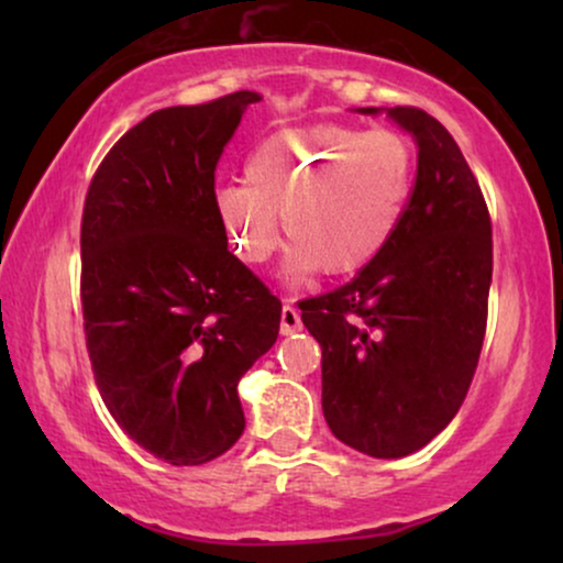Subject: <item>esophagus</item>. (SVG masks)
I'll return each mask as SVG.
<instances>
[{
  "mask_svg": "<svg viewBox=\"0 0 563 563\" xmlns=\"http://www.w3.org/2000/svg\"><path fill=\"white\" fill-rule=\"evenodd\" d=\"M297 330H302V318H299L297 307L287 302L282 307V333L291 335V333H297Z\"/></svg>",
  "mask_w": 563,
  "mask_h": 563,
  "instance_id": "esophagus-1",
  "label": "esophagus"
}]
</instances>
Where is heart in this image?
Here are the masks:
<instances>
[{"label": "heart", "mask_w": 563, "mask_h": 563, "mask_svg": "<svg viewBox=\"0 0 563 563\" xmlns=\"http://www.w3.org/2000/svg\"><path fill=\"white\" fill-rule=\"evenodd\" d=\"M415 181V153L395 130L314 125L266 137L245 179L214 191L230 249L264 264L279 245V218L291 241L284 272L305 282L322 266L351 274L372 264L395 238Z\"/></svg>", "instance_id": "1"}]
</instances>
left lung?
Masks as SVG:
<instances>
[{
  "label": "left lung",
  "mask_w": 563,
  "mask_h": 563,
  "mask_svg": "<svg viewBox=\"0 0 563 563\" xmlns=\"http://www.w3.org/2000/svg\"><path fill=\"white\" fill-rule=\"evenodd\" d=\"M389 118L418 143L405 218L358 276L299 305L322 349V415L338 441L374 459L415 453L456 418L492 284V220L464 153L420 107Z\"/></svg>",
  "instance_id": "1"
}]
</instances>
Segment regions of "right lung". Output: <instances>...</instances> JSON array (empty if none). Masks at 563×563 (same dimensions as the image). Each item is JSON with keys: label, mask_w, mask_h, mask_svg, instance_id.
I'll use <instances>...</instances> for the list:
<instances>
[{"label": "right lung", "mask_w": 563, "mask_h": 563, "mask_svg": "<svg viewBox=\"0 0 563 563\" xmlns=\"http://www.w3.org/2000/svg\"><path fill=\"white\" fill-rule=\"evenodd\" d=\"M256 91L166 107L91 176L81 312L91 372L118 426L172 466L243 435L238 382L279 335L282 302L228 251L214 168Z\"/></svg>", "instance_id": "obj_1"}]
</instances>
